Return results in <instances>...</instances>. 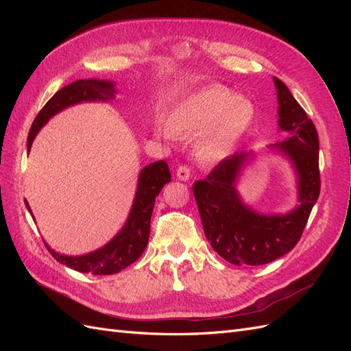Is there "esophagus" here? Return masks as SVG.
Instances as JSON below:
<instances>
[{
  "label": "esophagus",
  "mask_w": 351,
  "mask_h": 351,
  "mask_svg": "<svg viewBox=\"0 0 351 351\" xmlns=\"http://www.w3.org/2000/svg\"><path fill=\"white\" fill-rule=\"evenodd\" d=\"M177 178L178 180H183V182H186V180L190 178V168L187 165H182L177 168V173H176Z\"/></svg>",
  "instance_id": "obj_1"
}]
</instances>
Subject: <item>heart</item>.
<instances>
[{"mask_svg": "<svg viewBox=\"0 0 351 351\" xmlns=\"http://www.w3.org/2000/svg\"><path fill=\"white\" fill-rule=\"evenodd\" d=\"M258 110L249 98L224 86H209L180 101L168 115V127L180 136H200L197 155L208 162L221 161L236 149L256 121ZM167 127L155 132L168 137Z\"/></svg>", "mask_w": 351, "mask_h": 351, "instance_id": "b5f03b06", "label": "heart"}]
</instances>
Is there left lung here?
<instances>
[{
	"mask_svg": "<svg viewBox=\"0 0 351 351\" xmlns=\"http://www.w3.org/2000/svg\"><path fill=\"white\" fill-rule=\"evenodd\" d=\"M274 84L278 101V129L287 137L268 149L291 164L297 184L295 206L285 214H261L243 200L237 184L244 168L256 158L253 151L226 158L205 180L193 184L208 241L221 258L237 267H259L293 250L319 197L316 127L278 77H274Z\"/></svg>",
	"mask_w": 351,
	"mask_h": 351,
	"instance_id": "obj_1",
	"label": "left lung"
}]
</instances>
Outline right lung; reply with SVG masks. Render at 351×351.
Instances as JSON below:
<instances>
[{
	"mask_svg": "<svg viewBox=\"0 0 351 351\" xmlns=\"http://www.w3.org/2000/svg\"><path fill=\"white\" fill-rule=\"evenodd\" d=\"M115 83L111 80L83 79L67 84L56 92L45 107L39 111L27 136V152L30 151L36 134L56 114L64 111L73 105L82 102H110L115 98ZM171 182V174L165 161H155L146 165L137 178L136 195L124 226L117 234L102 247L79 256H69L51 249L47 241L45 246L54 259L66 267L93 275H112L123 271L141 258L146 249L151 232V217L155 205V197L162 187ZM26 208L35 219L32 209L25 200Z\"/></svg>",
	"mask_w": 351,
	"mask_h": 351,
	"instance_id": "right-lung-1",
	"label": "right lung"
}]
</instances>
